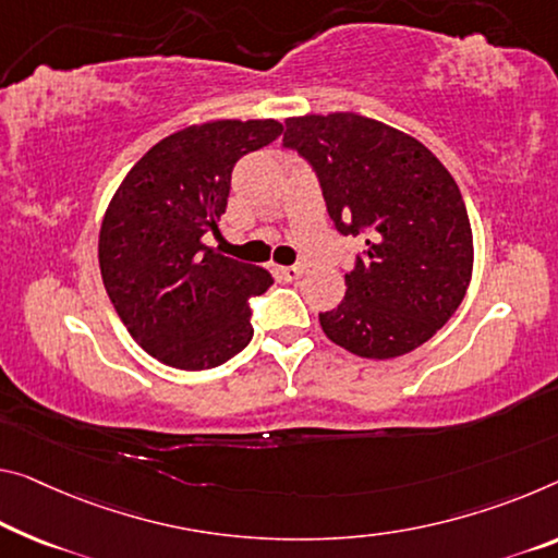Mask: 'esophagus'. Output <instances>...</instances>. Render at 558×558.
<instances>
[{"label":"esophagus","mask_w":558,"mask_h":558,"mask_svg":"<svg viewBox=\"0 0 558 558\" xmlns=\"http://www.w3.org/2000/svg\"><path fill=\"white\" fill-rule=\"evenodd\" d=\"M279 274H281V277H284L287 281H296V279L304 274V264H294V267H281Z\"/></svg>","instance_id":"obj_1"}]
</instances>
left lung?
I'll list each match as a JSON object with an SVG mask.
<instances>
[{"label":"left lung","mask_w":558,"mask_h":558,"mask_svg":"<svg viewBox=\"0 0 558 558\" xmlns=\"http://www.w3.org/2000/svg\"><path fill=\"white\" fill-rule=\"evenodd\" d=\"M284 149L319 179L344 236H362L347 294L322 329L356 356L391 359L451 319L474 264L466 204L453 177L414 136L359 114L287 119Z\"/></svg>","instance_id":"obj_1"}]
</instances>
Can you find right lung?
<instances>
[{"label":"right lung","instance_id":"right-lung-1","mask_svg":"<svg viewBox=\"0 0 558 558\" xmlns=\"http://www.w3.org/2000/svg\"><path fill=\"white\" fill-rule=\"evenodd\" d=\"M284 126L221 119L177 132L136 161L101 221L99 267L119 319L144 351L202 372L229 362L254 337L252 299L267 271L204 244L219 236L231 171Z\"/></svg>","mask_w":558,"mask_h":558}]
</instances>
